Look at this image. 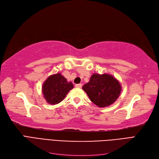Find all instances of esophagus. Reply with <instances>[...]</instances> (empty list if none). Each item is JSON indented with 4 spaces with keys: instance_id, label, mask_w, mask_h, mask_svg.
Returning <instances> with one entry per match:
<instances>
[{
    "instance_id": "1",
    "label": "esophagus",
    "mask_w": 159,
    "mask_h": 159,
    "mask_svg": "<svg viewBox=\"0 0 159 159\" xmlns=\"http://www.w3.org/2000/svg\"><path fill=\"white\" fill-rule=\"evenodd\" d=\"M81 87H82V84H79L75 85V88H81Z\"/></svg>"
}]
</instances>
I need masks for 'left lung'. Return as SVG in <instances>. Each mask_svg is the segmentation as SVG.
<instances>
[{
    "label": "left lung",
    "mask_w": 159,
    "mask_h": 159,
    "mask_svg": "<svg viewBox=\"0 0 159 159\" xmlns=\"http://www.w3.org/2000/svg\"><path fill=\"white\" fill-rule=\"evenodd\" d=\"M82 89L94 104L99 107H105L116 102L121 92L122 87L119 80L113 75L106 73H94Z\"/></svg>",
    "instance_id": "1"
}]
</instances>
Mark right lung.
Returning <instances> with one entry per match:
<instances>
[{
  "label": "right lung",
  "instance_id": "add662e5",
  "mask_svg": "<svg viewBox=\"0 0 159 159\" xmlns=\"http://www.w3.org/2000/svg\"><path fill=\"white\" fill-rule=\"evenodd\" d=\"M74 88V85L61 73L52 74L48 78L42 86L43 97L48 103L56 105L64 99L69 91Z\"/></svg>",
  "mask_w": 159,
  "mask_h": 159
}]
</instances>
